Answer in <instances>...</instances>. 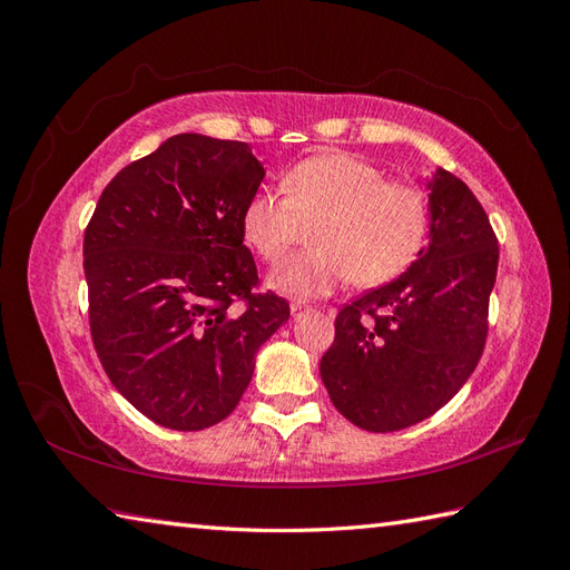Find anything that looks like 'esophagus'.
I'll return each mask as SVG.
<instances>
[{
  "label": "esophagus",
  "instance_id": "esophagus-1",
  "mask_svg": "<svg viewBox=\"0 0 570 570\" xmlns=\"http://www.w3.org/2000/svg\"><path fill=\"white\" fill-rule=\"evenodd\" d=\"M289 312H292V316H295V318H299V316H304L306 312H312V306H308V304H304V302H292V306H289Z\"/></svg>",
  "mask_w": 570,
  "mask_h": 570
}]
</instances>
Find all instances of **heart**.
Here are the masks:
<instances>
[{
  "instance_id": "obj_1",
  "label": "heart",
  "mask_w": 570,
  "mask_h": 570,
  "mask_svg": "<svg viewBox=\"0 0 570 570\" xmlns=\"http://www.w3.org/2000/svg\"><path fill=\"white\" fill-rule=\"evenodd\" d=\"M285 195L258 189L243 209L245 243L268 264L295 245L302 223H316L304 254L271 273L289 297H321L352 278L373 287L416 258L428 233V199L416 185L385 180L383 170L347 151H323L287 170Z\"/></svg>"
}]
</instances>
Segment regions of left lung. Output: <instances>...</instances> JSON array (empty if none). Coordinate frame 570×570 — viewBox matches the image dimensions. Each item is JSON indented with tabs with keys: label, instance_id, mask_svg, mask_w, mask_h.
<instances>
[{
	"label": "left lung",
	"instance_id": "8db88e82",
	"mask_svg": "<svg viewBox=\"0 0 570 570\" xmlns=\"http://www.w3.org/2000/svg\"><path fill=\"white\" fill-rule=\"evenodd\" d=\"M428 189V247L400 278L342 308L321 358L335 409L368 433L433 416L485 347L499 262L490 218L450 170L435 168Z\"/></svg>",
	"mask_w": 570,
	"mask_h": 570
}]
</instances>
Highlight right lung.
<instances>
[{
    "instance_id": "right-lung-1",
    "label": "right lung",
    "mask_w": 570,
    "mask_h": 570,
    "mask_svg": "<svg viewBox=\"0 0 570 570\" xmlns=\"http://www.w3.org/2000/svg\"><path fill=\"white\" fill-rule=\"evenodd\" d=\"M266 170L247 142L174 135L105 187L85 230L97 356L154 423L204 430L237 406L289 304L254 295L243 209ZM246 302L233 309L232 302Z\"/></svg>"
}]
</instances>
